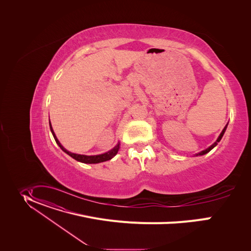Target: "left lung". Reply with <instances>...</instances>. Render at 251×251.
Returning a JSON list of instances; mask_svg holds the SVG:
<instances>
[{
  "mask_svg": "<svg viewBox=\"0 0 251 251\" xmlns=\"http://www.w3.org/2000/svg\"><path fill=\"white\" fill-rule=\"evenodd\" d=\"M227 126H228V124L225 126V127H224V128H223V130L221 131L220 135L218 136V138H217V140L215 141V143L213 144L212 146H210L208 149H206V150H204V151H200V152L196 153V156H197V155H203V154H206V153H207V152H209L211 150H213V149L215 148V146L217 145V143L221 140V138H222V136H223V134H224V132H225V130H226V128H227Z\"/></svg>",
  "mask_w": 251,
  "mask_h": 251,
  "instance_id": "1",
  "label": "left lung"
}]
</instances>
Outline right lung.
Masks as SVG:
<instances>
[{
  "label": "right lung",
  "instance_id": "add662e5",
  "mask_svg": "<svg viewBox=\"0 0 251 251\" xmlns=\"http://www.w3.org/2000/svg\"><path fill=\"white\" fill-rule=\"evenodd\" d=\"M49 126H50L51 132H52V134H53V136H54V139H55L56 143L59 145V147H60L66 153H68L69 155H71L72 158H74V159L77 160V161L83 162V163L95 164V163H100V162H103V161H107V160H110L111 158H113V157L117 154V152H118V151H119V149H120V143H118L112 150H110L109 151L105 152V153H102V154H98V155H85V154L73 153V152L69 151L68 150H66V149L62 146V144L60 143V141L58 140V138L56 137V135H55V133H54V130H53V128H52V126H51V123H50V122H49Z\"/></svg>",
  "mask_w": 251,
  "mask_h": 251
}]
</instances>
